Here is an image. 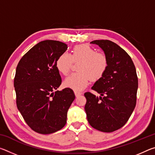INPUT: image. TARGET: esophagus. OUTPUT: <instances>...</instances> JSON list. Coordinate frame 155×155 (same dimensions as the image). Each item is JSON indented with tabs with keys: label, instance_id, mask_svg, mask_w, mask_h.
<instances>
[{
	"label": "esophagus",
	"instance_id": "esophagus-1",
	"mask_svg": "<svg viewBox=\"0 0 155 155\" xmlns=\"http://www.w3.org/2000/svg\"><path fill=\"white\" fill-rule=\"evenodd\" d=\"M74 94H75V96L77 97V96H79L80 95H81V94L82 93H81L79 91H74Z\"/></svg>",
	"mask_w": 155,
	"mask_h": 155
}]
</instances>
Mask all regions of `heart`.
I'll use <instances>...</instances> for the list:
<instances>
[{"instance_id":"1","label":"heart","mask_w":155,"mask_h":155,"mask_svg":"<svg viewBox=\"0 0 155 155\" xmlns=\"http://www.w3.org/2000/svg\"><path fill=\"white\" fill-rule=\"evenodd\" d=\"M72 54L64 52L56 61V68L61 74L67 75L74 62H80L78 72L72 73L64 81L65 87L75 91L83 90L90 83L91 78L98 80L105 74L109 65L107 57L88 44H81L74 47Z\"/></svg>"}]
</instances>
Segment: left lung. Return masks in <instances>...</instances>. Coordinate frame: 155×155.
<instances>
[{
	"mask_svg": "<svg viewBox=\"0 0 155 155\" xmlns=\"http://www.w3.org/2000/svg\"><path fill=\"white\" fill-rule=\"evenodd\" d=\"M90 43L103 50L109 65L105 74L91 87L101 96L84 94L87 99L85 111L93 128L114 132L127 123L135 107L138 88L136 69L127 52L115 43L107 40Z\"/></svg>",
	"mask_w": 155,
	"mask_h": 155,
	"instance_id": "obj_1",
	"label": "left lung"
}]
</instances>
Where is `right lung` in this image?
<instances>
[{
  "label": "right lung",
  "instance_id": "add662e5",
  "mask_svg": "<svg viewBox=\"0 0 155 155\" xmlns=\"http://www.w3.org/2000/svg\"><path fill=\"white\" fill-rule=\"evenodd\" d=\"M68 48L55 40L40 41L20 60L14 78L17 107L31 129L51 134L64 127L75 98L72 89L55 91L61 84L56 61Z\"/></svg>",
  "mask_w": 155,
  "mask_h": 155
}]
</instances>
